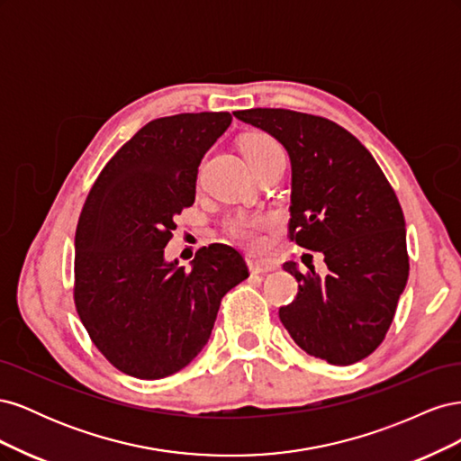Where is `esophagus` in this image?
<instances>
[{
  "label": "esophagus",
  "mask_w": 461,
  "mask_h": 461,
  "mask_svg": "<svg viewBox=\"0 0 461 461\" xmlns=\"http://www.w3.org/2000/svg\"><path fill=\"white\" fill-rule=\"evenodd\" d=\"M248 267L254 275H261V273H269L275 269V263L267 261V259H256V258H248Z\"/></svg>",
  "instance_id": "34e87169"
}]
</instances>
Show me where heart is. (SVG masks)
<instances>
[{
  "instance_id": "heart-1",
  "label": "heart",
  "mask_w": 461,
  "mask_h": 461,
  "mask_svg": "<svg viewBox=\"0 0 461 461\" xmlns=\"http://www.w3.org/2000/svg\"><path fill=\"white\" fill-rule=\"evenodd\" d=\"M240 148L248 165L252 167V169L276 156H283L281 146H278L269 134H263V132H252L244 136ZM227 229L234 239H239L240 242L248 246H259L261 230L265 229V219L263 217H234L227 222Z\"/></svg>"
}]
</instances>
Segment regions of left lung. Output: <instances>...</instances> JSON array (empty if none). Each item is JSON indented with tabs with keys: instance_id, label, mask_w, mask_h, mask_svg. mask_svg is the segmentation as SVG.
I'll use <instances>...</instances> for the list:
<instances>
[{
	"instance_id": "left-lung-1",
	"label": "left lung",
	"mask_w": 461,
	"mask_h": 461,
	"mask_svg": "<svg viewBox=\"0 0 461 461\" xmlns=\"http://www.w3.org/2000/svg\"><path fill=\"white\" fill-rule=\"evenodd\" d=\"M234 117L288 151L290 240L323 254L329 269L319 276L286 261L298 296L278 317L303 352L352 366L384 340L408 283L406 221L396 194L367 148L337 122L261 107Z\"/></svg>"
}]
</instances>
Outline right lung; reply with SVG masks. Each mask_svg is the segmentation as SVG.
I'll list each match as a JSON object with an SVG mask.
<instances>
[{"instance_id":"obj_1","label":"right lung","mask_w":461,"mask_h":461,"mask_svg":"<svg viewBox=\"0 0 461 461\" xmlns=\"http://www.w3.org/2000/svg\"><path fill=\"white\" fill-rule=\"evenodd\" d=\"M227 111L149 121L94 183L75 236V305L111 366L169 376L212 337L222 296L248 267L234 248L198 249L192 267L165 259L175 217L196 200L198 167L229 129Z\"/></svg>"}]
</instances>
